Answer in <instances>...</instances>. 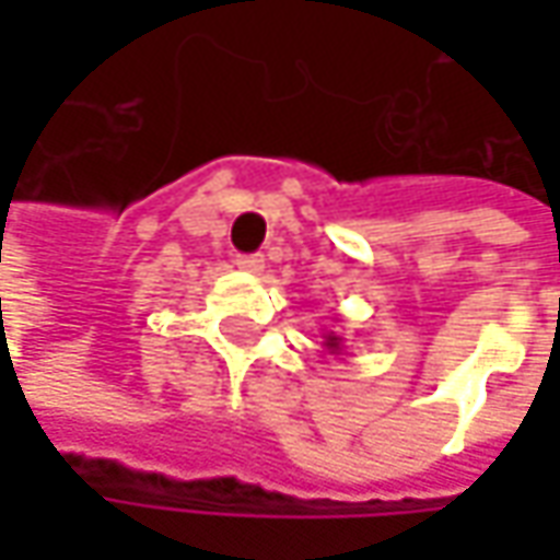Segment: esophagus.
<instances>
[{"mask_svg": "<svg viewBox=\"0 0 560 560\" xmlns=\"http://www.w3.org/2000/svg\"><path fill=\"white\" fill-rule=\"evenodd\" d=\"M236 268L246 270V273H258V270H265V258L261 255H240L236 258Z\"/></svg>", "mask_w": 560, "mask_h": 560, "instance_id": "1", "label": "esophagus"}]
</instances>
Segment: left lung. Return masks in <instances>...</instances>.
Here are the masks:
<instances>
[{
	"label": "left lung",
	"mask_w": 560,
	"mask_h": 560,
	"mask_svg": "<svg viewBox=\"0 0 560 560\" xmlns=\"http://www.w3.org/2000/svg\"><path fill=\"white\" fill-rule=\"evenodd\" d=\"M324 346H327V352H330V355H342V352H346L342 336L334 334V330H330V334H324Z\"/></svg>",
	"instance_id": "8db88e82"
}]
</instances>
